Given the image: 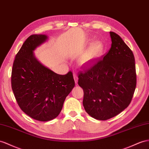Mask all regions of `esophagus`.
<instances>
[{
    "label": "esophagus",
    "instance_id": "1",
    "mask_svg": "<svg viewBox=\"0 0 149 149\" xmlns=\"http://www.w3.org/2000/svg\"><path fill=\"white\" fill-rule=\"evenodd\" d=\"M74 79L75 82L76 84H77V82H78V77H77V74H75V73H74Z\"/></svg>",
    "mask_w": 149,
    "mask_h": 149
}]
</instances>
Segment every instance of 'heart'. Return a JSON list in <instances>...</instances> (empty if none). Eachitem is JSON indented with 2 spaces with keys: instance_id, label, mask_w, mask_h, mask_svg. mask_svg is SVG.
I'll list each match as a JSON object with an SVG mask.
<instances>
[{
  "instance_id": "heart-1",
  "label": "heart",
  "mask_w": 149,
  "mask_h": 149,
  "mask_svg": "<svg viewBox=\"0 0 149 149\" xmlns=\"http://www.w3.org/2000/svg\"><path fill=\"white\" fill-rule=\"evenodd\" d=\"M102 45L100 41H96L92 45L89 52L81 60L82 64H87L93 60L100 55L102 51Z\"/></svg>"
}]
</instances>
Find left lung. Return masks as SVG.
I'll return each instance as SVG.
<instances>
[{"label": "left lung", "mask_w": 149, "mask_h": 149, "mask_svg": "<svg viewBox=\"0 0 149 149\" xmlns=\"http://www.w3.org/2000/svg\"><path fill=\"white\" fill-rule=\"evenodd\" d=\"M109 33L112 43L109 52L78 76L86 111L99 120L110 119L127 108L136 84L132 51L119 35Z\"/></svg>", "instance_id": "8db88e82"}]
</instances>
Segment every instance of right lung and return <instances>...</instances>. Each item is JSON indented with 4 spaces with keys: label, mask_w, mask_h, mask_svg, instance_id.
<instances>
[{
    "label": "right lung",
    "mask_w": 149,
    "mask_h": 149,
    "mask_svg": "<svg viewBox=\"0 0 149 149\" xmlns=\"http://www.w3.org/2000/svg\"><path fill=\"white\" fill-rule=\"evenodd\" d=\"M47 39L45 35L28 37L15 57L11 75L19 106L27 115L41 121L58 116L65 100L75 86L71 71L57 74L36 58L34 50Z\"/></svg>",
    "instance_id": "obj_1"
}]
</instances>
